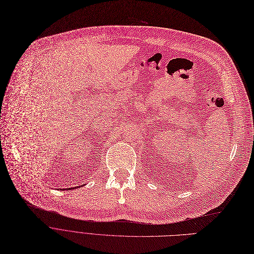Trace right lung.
<instances>
[{"mask_svg":"<svg viewBox=\"0 0 254 254\" xmlns=\"http://www.w3.org/2000/svg\"><path fill=\"white\" fill-rule=\"evenodd\" d=\"M67 189H69V188H67Z\"/></svg>","mask_w":254,"mask_h":254,"instance_id":"right-lung-1","label":"right lung"}]
</instances>
